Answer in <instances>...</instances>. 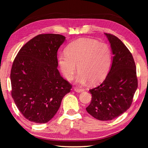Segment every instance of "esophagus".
Masks as SVG:
<instances>
[{"mask_svg": "<svg viewBox=\"0 0 148 148\" xmlns=\"http://www.w3.org/2000/svg\"><path fill=\"white\" fill-rule=\"evenodd\" d=\"M74 90L75 92H76L77 93H81V92H83V91H84L83 89L79 88H77V87H75L74 88Z\"/></svg>", "mask_w": 148, "mask_h": 148, "instance_id": "esophagus-1", "label": "esophagus"}]
</instances>
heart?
Listing matches in <instances>:
<instances>
[{
	"label": "heart",
	"instance_id": "b5f03b06",
	"mask_svg": "<svg viewBox=\"0 0 148 148\" xmlns=\"http://www.w3.org/2000/svg\"><path fill=\"white\" fill-rule=\"evenodd\" d=\"M58 65L66 79L71 80L79 72L77 82L92 84L104 79L111 62V49L108 45L92 39L81 38L72 42L66 48L65 54L58 56Z\"/></svg>",
	"mask_w": 148,
	"mask_h": 148
}]
</instances>
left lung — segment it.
Listing matches in <instances>:
<instances>
[{
    "label": "left lung",
    "instance_id": "8db88e82",
    "mask_svg": "<svg viewBox=\"0 0 148 148\" xmlns=\"http://www.w3.org/2000/svg\"><path fill=\"white\" fill-rule=\"evenodd\" d=\"M113 55L111 69L102 83L90 90L92 100L86 108L93 117L112 120L130 108L137 88L136 67L132 53L121 40L106 34Z\"/></svg>",
    "mask_w": 148,
    "mask_h": 148
}]
</instances>
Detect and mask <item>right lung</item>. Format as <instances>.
<instances>
[{
  "label": "right lung",
  "mask_w": 148,
  "mask_h": 148,
  "mask_svg": "<svg viewBox=\"0 0 148 148\" xmlns=\"http://www.w3.org/2000/svg\"><path fill=\"white\" fill-rule=\"evenodd\" d=\"M65 37L40 34L18 53L11 71V95L28 120L45 123L52 119L72 85L58 70L57 51Z\"/></svg>",
  "instance_id": "obj_1"
}]
</instances>
